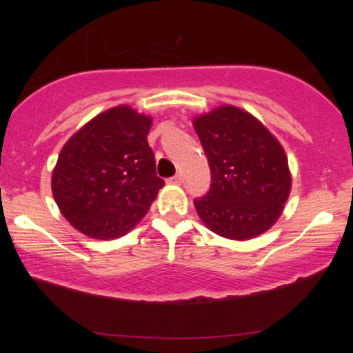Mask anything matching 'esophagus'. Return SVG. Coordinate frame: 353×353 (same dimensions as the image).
<instances>
[{"label":"esophagus","instance_id":"1","mask_svg":"<svg viewBox=\"0 0 353 353\" xmlns=\"http://www.w3.org/2000/svg\"><path fill=\"white\" fill-rule=\"evenodd\" d=\"M183 182V176L182 174H176L168 179V183H172V185H181Z\"/></svg>","mask_w":353,"mask_h":353}]
</instances>
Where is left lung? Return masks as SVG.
I'll return each instance as SVG.
<instances>
[{"label":"left lung","instance_id":"left-lung-1","mask_svg":"<svg viewBox=\"0 0 353 353\" xmlns=\"http://www.w3.org/2000/svg\"><path fill=\"white\" fill-rule=\"evenodd\" d=\"M211 168V188L194 200L214 234L244 241L264 234L279 219L291 191L288 159L259 119L235 106L194 118Z\"/></svg>","mask_w":353,"mask_h":353}]
</instances>
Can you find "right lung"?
I'll list each match as a JSON object with an SVG mask.
<instances>
[{
  "label": "right lung",
  "instance_id": "add662e5",
  "mask_svg": "<svg viewBox=\"0 0 353 353\" xmlns=\"http://www.w3.org/2000/svg\"><path fill=\"white\" fill-rule=\"evenodd\" d=\"M152 118L117 106L68 139L52 170V197L74 228L95 239L125 235L165 185L147 142Z\"/></svg>",
  "mask_w": 353,
  "mask_h": 353
}]
</instances>
